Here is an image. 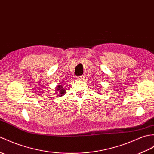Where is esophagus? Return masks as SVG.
<instances>
[{
    "mask_svg": "<svg viewBox=\"0 0 154 154\" xmlns=\"http://www.w3.org/2000/svg\"><path fill=\"white\" fill-rule=\"evenodd\" d=\"M83 79H84V77H83V76H80V77H77V80H83Z\"/></svg>",
    "mask_w": 154,
    "mask_h": 154,
    "instance_id": "obj_1",
    "label": "esophagus"
}]
</instances>
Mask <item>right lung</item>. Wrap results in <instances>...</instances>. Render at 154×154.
<instances>
[{"label":"right lung","mask_w":154,"mask_h":154,"mask_svg":"<svg viewBox=\"0 0 154 154\" xmlns=\"http://www.w3.org/2000/svg\"><path fill=\"white\" fill-rule=\"evenodd\" d=\"M64 87H65V86H63V85H62V84H59L57 85V87H56V89H55V91L56 92V94H56L57 96H62L66 94V91L63 88Z\"/></svg>","instance_id":"add662e5"}]
</instances>
